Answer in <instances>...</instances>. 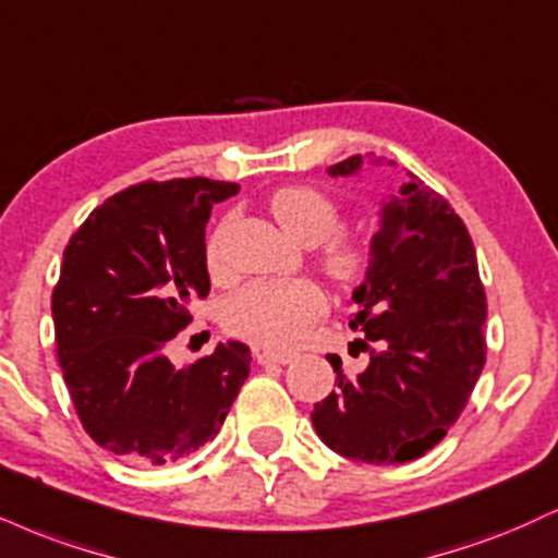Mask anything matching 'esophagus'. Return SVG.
Listing matches in <instances>:
<instances>
[{
  "label": "esophagus",
  "mask_w": 558,
  "mask_h": 558,
  "mask_svg": "<svg viewBox=\"0 0 558 558\" xmlns=\"http://www.w3.org/2000/svg\"><path fill=\"white\" fill-rule=\"evenodd\" d=\"M254 359H257V364L267 366V364H291L293 359H296V353H286V351H270V348H259V351H254Z\"/></svg>",
  "instance_id": "1"
}]
</instances>
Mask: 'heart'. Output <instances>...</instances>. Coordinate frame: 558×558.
<instances>
[{"instance_id":"b5f03b06","label":"heart","mask_w":558,"mask_h":558,"mask_svg":"<svg viewBox=\"0 0 558 558\" xmlns=\"http://www.w3.org/2000/svg\"><path fill=\"white\" fill-rule=\"evenodd\" d=\"M270 210L288 236L317 246L327 239L322 267L340 286H351L368 270V252L359 239L333 236L340 226V207L314 186H283L270 197ZM223 231L207 241V262L218 270L223 262ZM327 308L325 291L312 280H262L226 304V327L239 338L259 345L288 348L304 338L312 322Z\"/></svg>"}]
</instances>
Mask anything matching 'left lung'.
Listing matches in <instances>:
<instances>
[{"label": "left lung", "instance_id": "obj_1", "mask_svg": "<svg viewBox=\"0 0 558 558\" xmlns=\"http://www.w3.org/2000/svg\"><path fill=\"white\" fill-rule=\"evenodd\" d=\"M361 166L351 156L327 173L355 177ZM408 177L381 203L366 278L351 296V330L361 327L379 351L355 379L327 355L338 387L312 413L327 447L372 465L411 462L439 445L486 361V293L471 233L441 194Z\"/></svg>", "mask_w": 558, "mask_h": 558}]
</instances>
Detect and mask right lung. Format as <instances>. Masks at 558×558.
Here are the masks:
<instances>
[{"label":"right lung","mask_w":558,"mask_h":558,"mask_svg":"<svg viewBox=\"0 0 558 558\" xmlns=\"http://www.w3.org/2000/svg\"><path fill=\"white\" fill-rule=\"evenodd\" d=\"M239 192L205 177L113 194L72 233L51 296L57 355L90 439L132 462L186 458L223 426L252 353L239 340L173 366L163 348L205 299V226Z\"/></svg>","instance_id":"obj_1"}]
</instances>
